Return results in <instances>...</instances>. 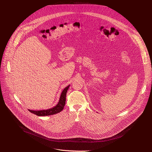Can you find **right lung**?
<instances>
[{
    "mask_svg": "<svg viewBox=\"0 0 152 152\" xmlns=\"http://www.w3.org/2000/svg\"><path fill=\"white\" fill-rule=\"evenodd\" d=\"M69 86L70 85H68L67 87H66L62 90L59 97V102H58L56 105H55L54 107L52 108H49V109H48V110H39V111L28 110L29 111H30L31 113L34 114L38 116H48V115H53V114L59 113V112L62 111V110L64 109V107L65 106V104H66V94Z\"/></svg>",
    "mask_w": 152,
    "mask_h": 152,
    "instance_id": "add662e5",
    "label": "right lung"
}]
</instances>
